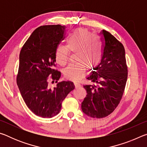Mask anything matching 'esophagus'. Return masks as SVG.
Masks as SVG:
<instances>
[{
	"label": "esophagus",
	"mask_w": 147,
	"mask_h": 147,
	"mask_svg": "<svg viewBox=\"0 0 147 147\" xmlns=\"http://www.w3.org/2000/svg\"><path fill=\"white\" fill-rule=\"evenodd\" d=\"M74 86H75V88H80V87L81 86L80 84H78V83H76V82H74Z\"/></svg>",
	"instance_id": "obj_1"
}]
</instances>
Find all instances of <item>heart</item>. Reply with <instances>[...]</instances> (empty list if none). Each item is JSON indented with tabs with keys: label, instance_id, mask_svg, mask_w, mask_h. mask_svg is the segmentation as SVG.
<instances>
[{
	"label": "heart",
	"instance_id": "1",
	"mask_svg": "<svg viewBox=\"0 0 147 147\" xmlns=\"http://www.w3.org/2000/svg\"><path fill=\"white\" fill-rule=\"evenodd\" d=\"M69 51L76 53V64H71L63 69L65 78L78 81L84 76L86 67L93 69L97 67L102 58L100 42L83 28L76 29L67 40L65 46H58L55 52L57 63L64 65L68 61Z\"/></svg>",
	"mask_w": 147,
	"mask_h": 147
}]
</instances>
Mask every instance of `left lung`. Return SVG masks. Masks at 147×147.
I'll return each mask as SVG.
<instances>
[{
    "label": "left lung",
    "instance_id": "8db88e82",
    "mask_svg": "<svg viewBox=\"0 0 147 147\" xmlns=\"http://www.w3.org/2000/svg\"><path fill=\"white\" fill-rule=\"evenodd\" d=\"M103 54L100 63L87 77L93 85L84 86L86 97L82 110L93 118L106 117L117 107L123 96L128 77L125 50L113 35L103 30L100 32Z\"/></svg>",
    "mask_w": 147,
    "mask_h": 147
}]
</instances>
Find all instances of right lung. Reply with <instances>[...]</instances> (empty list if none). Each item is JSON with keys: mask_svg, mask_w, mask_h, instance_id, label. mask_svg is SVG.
Here are the masks:
<instances>
[{"mask_svg": "<svg viewBox=\"0 0 147 147\" xmlns=\"http://www.w3.org/2000/svg\"><path fill=\"white\" fill-rule=\"evenodd\" d=\"M65 26L45 25L32 32L22 47L17 84L24 102L35 115L51 118L59 113L62 102L74 89L73 82H58L61 73L54 69L55 52L64 39ZM52 74L57 86L51 89L48 78Z\"/></svg>", "mask_w": 147, "mask_h": 147, "instance_id": "1", "label": "right lung"}]
</instances>
